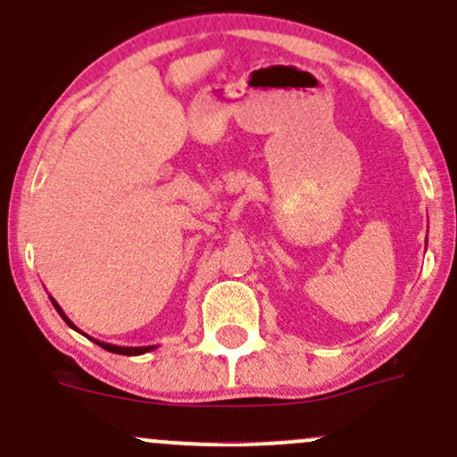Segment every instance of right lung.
<instances>
[{
  "instance_id": "right-lung-1",
  "label": "right lung",
  "mask_w": 457,
  "mask_h": 457,
  "mask_svg": "<svg viewBox=\"0 0 457 457\" xmlns=\"http://www.w3.org/2000/svg\"><path fill=\"white\" fill-rule=\"evenodd\" d=\"M51 298V303H54V307H55V312L60 313L62 316V320H64V322L68 324V327L71 328H75V330H79L75 324H72V320L66 316L64 313V309H62L60 305H57V301L54 296H49ZM79 333H81V330H79ZM86 335V333H83ZM87 337V335H86ZM87 339H92L94 344H98L101 345V348H104L107 350V353H113V354H124V356H137V354H145V353H150V350H154L156 345H115V344H104V342H98V339H94V337H87Z\"/></svg>"
}]
</instances>
